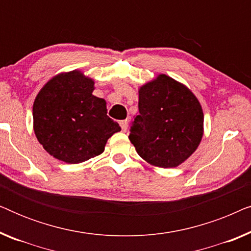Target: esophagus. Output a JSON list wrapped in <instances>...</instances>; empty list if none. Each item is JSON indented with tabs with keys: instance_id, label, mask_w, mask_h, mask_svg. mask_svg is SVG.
<instances>
[{
	"instance_id": "1",
	"label": "esophagus",
	"mask_w": 251,
	"mask_h": 251,
	"mask_svg": "<svg viewBox=\"0 0 251 251\" xmlns=\"http://www.w3.org/2000/svg\"><path fill=\"white\" fill-rule=\"evenodd\" d=\"M120 126H121L122 131H126V129H128V120H123V121H120Z\"/></svg>"
}]
</instances>
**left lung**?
Wrapping results in <instances>:
<instances>
[{"instance_id":"8db88e82","label":"left lung","mask_w":251,"mask_h":251,"mask_svg":"<svg viewBox=\"0 0 251 251\" xmlns=\"http://www.w3.org/2000/svg\"><path fill=\"white\" fill-rule=\"evenodd\" d=\"M139 115L129 139L146 162L175 168L198 149L203 136V112L187 87L166 74L139 89Z\"/></svg>"}]
</instances>
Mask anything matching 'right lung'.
Listing matches in <instances>:
<instances>
[{
	"label": "right lung",
	"mask_w": 251,
	"mask_h": 251,
	"mask_svg": "<svg viewBox=\"0 0 251 251\" xmlns=\"http://www.w3.org/2000/svg\"><path fill=\"white\" fill-rule=\"evenodd\" d=\"M94 85L80 71L61 73L48 81L34 100V132L58 160L74 164L97 156L121 130L107 116L104 99L92 95Z\"/></svg>",
	"instance_id": "add662e5"
}]
</instances>
